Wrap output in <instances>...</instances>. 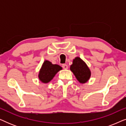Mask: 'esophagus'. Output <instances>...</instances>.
I'll use <instances>...</instances> for the list:
<instances>
[{
  "label": "esophagus",
  "mask_w": 126,
  "mask_h": 126,
  "mask_svg": "<svg viewBox=\"0 0 126 126\" xmlns=\"http://www.w3.org/2000/svg\"><path fill=\"white\" fill-rule=\"evenodd\" d=\"M62 67H63V69H67L68 68V65H67L66 64H63V65H62Z\"/></svg>",
  "instance_id": "34e87169"
}]
</instances>
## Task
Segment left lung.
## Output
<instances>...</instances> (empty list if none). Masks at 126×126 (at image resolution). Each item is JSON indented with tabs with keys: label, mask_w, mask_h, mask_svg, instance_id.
I'll use <instances>...</instances> for the list:
<instances>
[{
	"label": "left lung",
	"mask_w": 126,
	"mask_h": 126,
	"mask_svg": "<svg viewBox=\"0 0 126 126\" xmlns=\"http://www.w3.org/2000/svg\"><path fill=\"white\" fill-rule=\"evenodd\" d=\"M70 69L80 83H85L90 78L89 69L80 58L76 57L73 60Z\"/></svg>",
	"instance_id": "obj_1"
}]
</instances>
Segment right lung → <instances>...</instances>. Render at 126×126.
Wrapping results in <instances>:
<instances>
[{
    "instance_id": "add662e5",
    "label": "right lung",
    "mask_w": 126,
    "mask_h": 126,
    "mask_svg": "<svg viewBox=\"0 0 126 126\" xmlns=\"http://www.w3.org/2000/svg\"><path fill=\"white\" fill-rule=\"evenodd\" d=\"M60 65L52 64L51 62L45 61L43 63L39 73V79L44 83H47L53 79L56 74L61 70Z\"/></svg>"
}]
</instances>
